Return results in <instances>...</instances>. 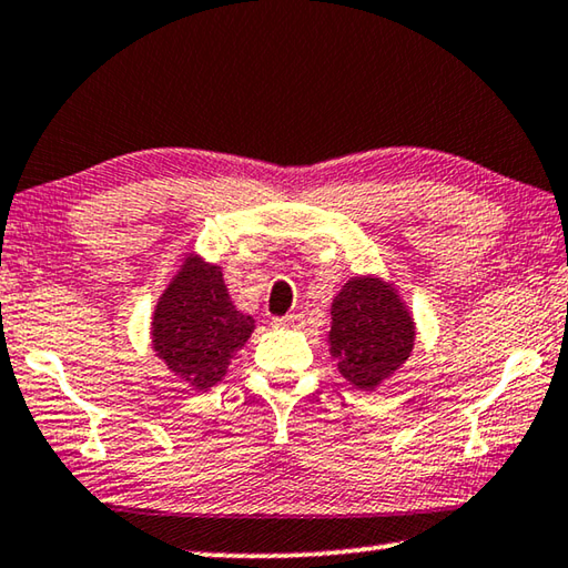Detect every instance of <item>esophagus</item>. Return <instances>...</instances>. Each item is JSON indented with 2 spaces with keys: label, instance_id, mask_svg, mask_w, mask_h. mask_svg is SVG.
Listing matches in <instances>:
<instances>
[{
  "label": "esophagus",
  "instance_id": "obj_1",
  "mask_svg": "<svg viewBox=\"0 0 568 568\" xmlns=\"http://www.w3.org/2000/svg\"><path fill=\"white\" fill-rule=\"evenodd\" d=\"M273 328H297V325L303 323V313H291V315H283V318H273Z\"/></svg>",
  "mask_w": 568,
  "mask_h": 568
}]
</instances>
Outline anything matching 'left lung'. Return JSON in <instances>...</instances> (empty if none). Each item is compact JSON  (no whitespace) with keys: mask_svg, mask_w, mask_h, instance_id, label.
Here are the masks:
<instances>
[{"mask_svg":"<svg viewBox=\"0 0 568 568\" xmlns=\"http://www.w3.org/2000/svg\"><path fill=\"white\" fill-rule=\"evenodd\" d=\"M413 318L388 283L351 277L331 305V355L351 386L373 390L390 378L413 351Z\"/></svg>","mask_w":568,"mask_h":568,"instance_id":"1","label":"left lung"}]
</instances>
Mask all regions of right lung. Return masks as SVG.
Masks as SVG:
<instances>
[{"mask_svg":"<svg viewBox=\"0 0 568 568\" xmlns=\"http://www.w3.org/2000/svg\"><path fill=\"white\" fill-rule=\"evenodd\" d=\"M255 321L227 295L223 271L187 257L152 315V345L178 378L205 390L223 381L230 358L243 348Z\"/></svg>","mask_w":568,"mask_h":568,"instance_id":"1","label":"right lung"}]
</instances>
